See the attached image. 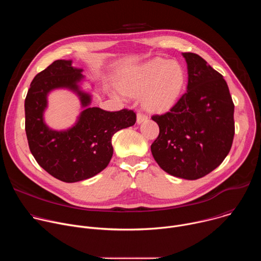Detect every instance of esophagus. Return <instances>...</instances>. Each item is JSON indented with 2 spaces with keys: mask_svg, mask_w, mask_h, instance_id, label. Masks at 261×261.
<instances>
[{
  "mask_svg": "<svg viewBox=\"0 0 261 261\" xmlns=\"http://www.w3.org/2000/svg\"><path fill=\"white\" fill-rule=\"evenodd\" d=\"M147 120V116L141 114V113H138L137 114V124H141L142 122L146 121Z\"/></svg>",
  "mask_w": 261,
  "mask_h": 261,
  "instance_id": "34e87169",
  "label": "esophagus"
}]
</instances>
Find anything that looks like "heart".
<instances>
[{
  "label": "heart",
  "instance_id": "heart-1",
  "mask_svg": "<svg viewBox=\"0 0 261 261\" xmlns=\"http://www.w3.org/2000/svg\"><path fill=\"white\" fill-rule=\"evenodd\" d=\"M185 82V71L178 63L156 58L125 72L119 80V90L115 95H141L146 109L163 113L177 101Z\"/></svg>",
  "mask_w": 261,
  "mask_h": 261
}]
</instances>
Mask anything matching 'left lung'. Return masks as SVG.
<instances>
[{"label": "left lung", "mask_w": 261, "mask_h": 261, "mask_svg": "<svg viewBox=\"0 0 261 261\" xmlns=\"http://www.w3.org/2000/svg\"><path fill=\"white\" fill-rule=\"evenodd\" d=\"M188 86L168 113L153 116L160 129L151 145L158 165L167 173L200 178L228 155L234 136V104L223 76L201 57L182 53Z\"/></svg>", "instance_id": "8db88e82"}]
</instances>
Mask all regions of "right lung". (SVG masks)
Segmentation results:
<instances>
[{
    "mask_svg": "<svg viewBox=\"0 0 261 261\" xmlns=\"http://www.w3.org/2000/svg\"><path fill=\"white\" fill-rule=\"evenodd\" d=\"M82 72L71 60L55 61L34 77L24 100L30 151L45 171L65 182L90 178L106 168L114 154L111 137L136 122L133 110L90 107L92 96L80 86L85 80ZM57 88L75 92L84 108L77 123L67 130L50 129L43 118L47 96Z\"/></svg>",
    "mask_w": 261,
    "mask_h": 261,
    "instance_id": "1",
    "label": "right lung"
}]
</instances>
